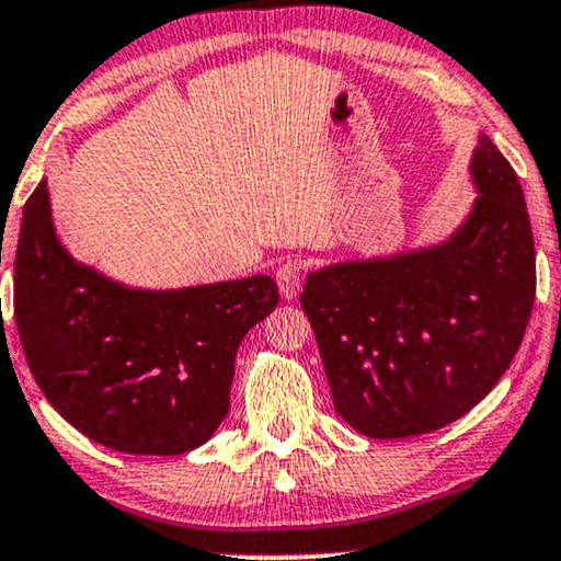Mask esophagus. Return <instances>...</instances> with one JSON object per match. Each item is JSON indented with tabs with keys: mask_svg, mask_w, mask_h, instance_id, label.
<instances>
[{
	"mask_svg": "<svg viewBox=\"0 0 561 561\" xmlns=\"http://www.w3.org/2000/svg\"><path fill=\"white\" fill-rule=\"evenodd\" d=\"M302 268H305V264L300 259L282 261L279 268H276L274 279H276V287H279V293L285 300H293V297H297V293H300Z\"/></svg>",
	"mask_w": 561,
	"mask_h": 561,
	"instance_id": "1",
	"label": "esophagus"
}]
</instances>
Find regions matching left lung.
Wrapping results in <instances>:
<instances>
[{
    "mask_svg": "<svg viewBox=\"0 0 561 561\" xmlns=\"http://www.w3.org/2000/svg\"><path fill=\"white\" fill-rule=\"evenodd\" d=\"M477 199L431 249L308 274L302 310L333 405L371 438H408L469 413L511 367L536 297L524 190L480 133Z\"/></svg>",
    "mask_w": 561,
    "mask_h": 561,
    "instance_id": "left-lung-1",
    "label": "left lung"
}]
</instances>
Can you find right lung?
Returning <instances> with one entry per match:
<instances>
[{
    "mask_svg": "<svg viewBox=\"0 0 561 561\" xmlns=\"http://www.w3.org/2000/svg\"><path fill=\"white\" fill-rule=\"evenodd\" d=\"M279 302L266 274L140 289L79 264L58 241L46 182L22 210L14 323L50 405L107 449L174 457L230 408L236 351Z\"/></svg>",
    "mask_w": 561,
    "mask_h": 561,
    "instance_id": "add662e5",
    "label": "right lung"
}]
</instances>
